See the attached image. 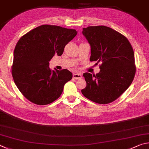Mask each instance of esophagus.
<instances>
[{
  "mask_svg": "<svg viewBox=\"0 0 149 149\" xmlns=\"http://www.w3.org/2000/svg\"><path fill=\"white\" fill-rule=\"evenodd\" d=\"M72 77H73V79H80L82 78V75L80 74H79V73H74V74H73Z\"/></svg>",
  "mask_w": 149,
  "mask_h": 149,
  "instance_id": "34e87169",
  "label": "esophagus"
}]
</instances>
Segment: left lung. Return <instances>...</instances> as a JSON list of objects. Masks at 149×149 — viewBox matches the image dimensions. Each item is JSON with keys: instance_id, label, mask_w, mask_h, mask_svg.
I'll return each instance as SVG.
<instances>
[{"instance_id": "8db88e82", "label": "left lung", "mask_w": 149, "mask_h": 149, "mask_svg": "<svg viewBox=\"0 0 149 149\" xmlns=\"http://www.w3.org/2000/svg\"><path fill=\"white\" fill-rule=\"evenodd\" d=\"M82 34L91 46L90 61L101 62L97 74H83L86 87L81 90L88 100L107 104L118 99L134 79V52L126 36L109 27L90 26Z\"/></svg>"}]
</instances>
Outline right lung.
<instances>
[{"label":"right lung","mask_w":149,"mask_h":149,"mask_svg":"<svg viewBox=\"0 0 149 149\" xmlns=\"http://www.w3.org/2000/svg\"><path fill=\"white\" fill-rule=\"evenodd\" d=\"M77 31L57 25H42L20 38L14 52L13 79L29 101L45 105L61 95L65 83L72 79L67 69L52 70L49 61L55 54L61 56L65 45Z\"/></svg>","instance_id":"1"}]
</instances>
